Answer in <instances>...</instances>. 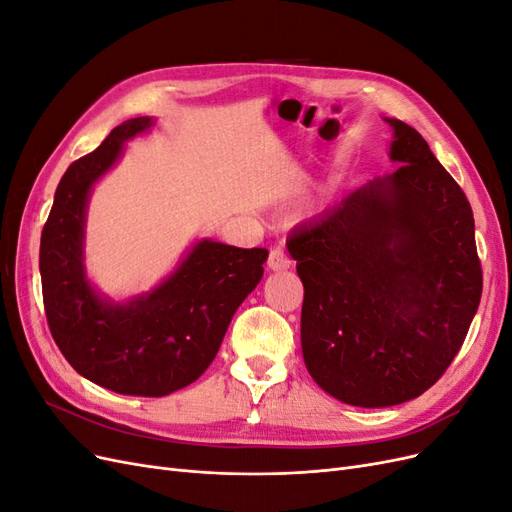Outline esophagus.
I'll use <instances>...</instances> for the list:
<instances>
[{
  "instance_id": "esophagus-1",
  "label": "esophagus",
  "mask_w": 512,
  "mask_h": 512,
  "mask_svg": "<svg viewBox=\"0 0 512 512\" xmlns=\"http://www.w3.org/2000/svg\"><path fill=\"white\" fill-rule=\"evenodd\" d=\"M267 265L271 271H286L290 269V258L282 250H271Z\"/></svg>"
}]
</instances>
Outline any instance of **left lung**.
Returning <instances> with one entry per match:
<instances>
[{
    "mask_svg": "<svg viewBox=\"0 0 512 512\" xmlns=\"http://www.w3.org/2000/svg\"><path fill=\"white\" fill-rule=\"evenodd\" d=\"M391 175L367 181L288 241L305 288L301 348L322 391L389 408L438 382L483 292L466 194L408 123Z\"/></svg>",
    "mask_w": 512,
    "mask_h": 512,
    "instance_id": "obj_1",
    "label": "left lung"
}]
</instances>
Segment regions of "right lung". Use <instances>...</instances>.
I'll return each mask as SVG.
<instances>
[{"instance_id": "1", "label": "right lung", "mask_w": 512, "mask_h": 512, "mask_svg": "<svg viewBox=\"0 0 512 512\" xmlns=\"http://www.w3.org/2000/svg\"><path fill=\"white\" fill-rule=\"evenodd\" d=\"M153 117L123 121L61 177L40 239L49 329L66 361L108 391L164 397L192 384L215 359L237 307L262 280L265 247L196 241L175 271L126 301L91 284L85 267L87 205L94 185Z\"/></svg>"}]
</instances>
